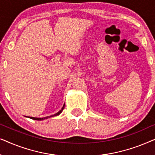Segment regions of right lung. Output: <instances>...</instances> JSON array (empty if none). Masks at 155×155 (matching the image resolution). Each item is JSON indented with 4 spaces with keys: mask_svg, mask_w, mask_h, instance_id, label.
<instances>
[{
    "mask_svg": "<svg viewBox=\"0 0 155 155\" xmlns=\"http://www.w3.org/2000/svg\"><path fill=\"white\" fill-rule=\"evenodd\" d=\"M64 107H65V104L63 105V107H62V109H61L60 111H59L58 113H56V114H55L54 115H52V116H47V117H44V118H35V117H29V118H31V119H33V120H44V119H46V118H50V117H53V116H58L59 114H60L61 112L63 111V109H64Z\"/></svg>",
    "mask_w": 155,
    "mask_h": 155,
    "instance_id": "obj_1",
    "label": "right lung"
}]
</instances>
